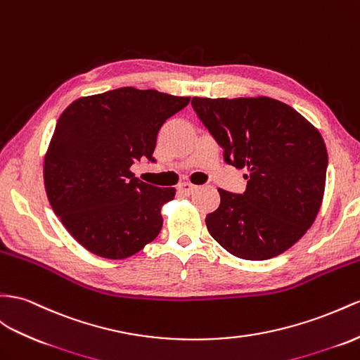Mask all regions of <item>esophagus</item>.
<instances>
[{
	"instance_id": "obj_1",
	"label": "esophagus",
	"mask_w": 360,
	"mask_h": 360,
	"mask_svg": "<svg viewBox=\"0 0 360 360\" xmlns=\"http://www.w3.org/2000/svg\"><path fill=\"white\" fill-rule=\"evenodd\" d=\"M178 190L181 193H184V195H191L193 191L198 190V186H195V184H190V182H182V184H179Z\"/></svg>"
}]
</instances>
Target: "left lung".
I'll use <instances>...</instances> for the list:
<instances>
[{
	"mask_svg": "<svg viewBox=\"0 0 360 360\" xmlns=\"http://www.w3.org/2000/svg\"><path fill=\"white\" fill-rule=\"evenodd\" d=\"M200 122L246 169L243 195L219 188L220 205L205 219L211 237L243 260L288 251L315 222L326 188L328 155L318 129L271 97H193Z\"/></svg>",
	"mask_w": 360,
	"mask_h": 360,
	"instance_id": "1",
	"label": "left lung"
}]
</instances>
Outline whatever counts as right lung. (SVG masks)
Returning <instances> with one entry per match:
<instances>
[{"label":"right lung","mask_w":360,"mask_h":360,"mask_svg":"<svg viewBox=\"0 0 360 360\" xmlns=\"http://www.w3.org/2000/svg\"><path fill=\"white\" fill-rule=\"evenodd\" d=\"M188 103L190 97L124 86L63 110L44 158V184L53 211L85 250L122 260L160 234L161 207L176 190L140 181L131 165L155 161L161 126Z\"/></svg>","instance_id":"obj_1"}]
</instances>
